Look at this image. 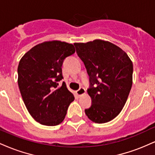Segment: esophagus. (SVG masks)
Wrapping results in <instances>:
<instances>
[{"mask_svg":"<svg viewBox=\"0 0 155 155\" xmlns=\"http://www.w3.org/2000/svg\"><path fill=\"white\" fill-rule=\"evenodd\" d=\"M85 92H86V90H85L84 88V87H80L79 90H78L76 92V93L77 94V95H79V96H81V95H82L83 94H84Z\"/></svg>","mask_w":155,"mask_h":155,"instance_id":"obj_1","label":"esophagus"}]
</instances>
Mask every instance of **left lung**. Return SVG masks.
I'll use <instances>...</instances> for the list:
<instances>
[{
	"label": "left lung",
	"mask_w": 155,
	"mask_h": 155,
	"mask_svg": "<svg viewBox=\"0 0 155 155\" xmlns=\"http://www.w3.org/2000/svg\"><path fill=\"white\" fill-rule=\"evenodd\" d=\"M74 46L90 76L87 92L92 105L85 114L95 123L109 122L122 111L132 87V61L109 41L96 39Z\"/></svg>",
	"instance_id": "8db88e82"
}]
</instances>
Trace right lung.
<instances>
[{
    "label": "right lung",
    "mask_w": 155,
    "mask_h": 155,
    "mask_svg": "<svg viewBox=\"0 0 155 155\" xmlns=\"http://www.w3.org/2000/svg\"><path fill=\"white\" fill-rule=\"evenodd\" d=\"M75 53L71 44L60 41H45L35 46L19 63L18 85L27 109L36 122L47 126L61 123L74 96L63 79L62 65Z\"/></svg>",
    "instance_id": "obj_1"
}]
</instances>
